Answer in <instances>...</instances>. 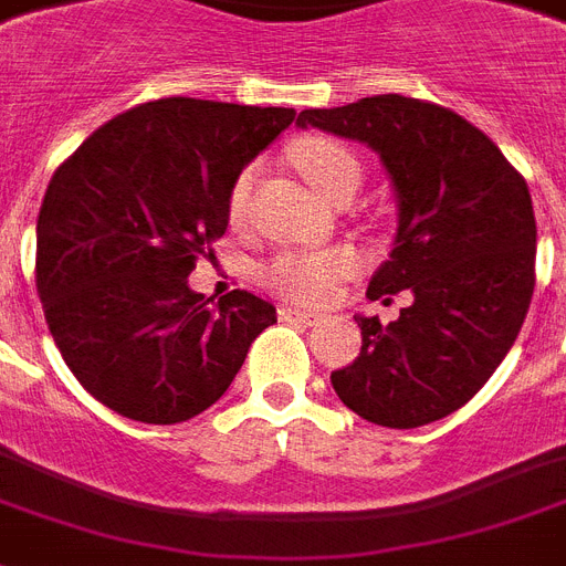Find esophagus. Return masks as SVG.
<instances>
[{"label":"esophagus","instance_id":"1","mask_svg":"<svg viewBox=\"0 0 566 566\" xmlns=\"http://www.w3.org/2000/svg\"><path fill=\"white\" fill-rule=\"evenodd\" d=\"M280 317H283V321H301V324H310V326H315L317 321H321L317 312L297 310V306H283V310H280Z\"/></svg>","mask_w":566,"mask_h":566}]
</instances>
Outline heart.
Returning a JSON list of instances; mask_svg holds the SVG:
<instances>
[{"instance_id": "obj_1", "label": "heart", "mask_w": 566, "mask_h": 566, "mask_svg": "<svg viewBox=\"0 0 566 566\" xmlns=\"http://www.w3.org/2000/svg\"><path fill=\"white\" fill-rule=\"evenodd\" d=\"M297 165L312 188L321 196H329L340 181H358V158L347 147L329 142V138H312L297 149ZM254 170H245L233 181L231 210L240 213L251 188ZM356 269V256L349 251H312V254H283L265 269V283L280 294L294 301L317 303L326 301L340 277H347Z\"/></svg>"}]
</instances>
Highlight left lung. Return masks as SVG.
<instances>
[{"instance_id":"8db88e82","label":"left lung","mask_w":566,"mask_h":566,"mask_svg":"<svg viewBox=\"0 0 566 566\" xmlns=\"http://www.w3.org/2000/svg\"><path fill=\"white\" fill-rule=\"evenodd\" d=\"M297 126L376 153L396 196V233L367 297H413L390 324L356 315L361 353L333 373L335 394L385 428L454 413L501 367L530 312L538 231L524 176L478 126L413 97L306 109Z\"/></svg>"}]
</instances>
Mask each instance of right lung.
I'll return each mask as SVG.
<instances>
[{"label":"right lung","mask_w":566,"mask_h":566,"mask_svg":"<svg viewBox=\"0 0 566 566\" xmlns=\"http://www.w3.org/2000/svg\"><path fill=\"white\" fill-rule=\"evenodd\" d=\"M294 120L283 106L165 97L112 118L51 179L36 289L69 370L126 419L176 424L231 387L277 310L188 274L231 217L240 172Z\"/></svg>","instance_id":"obj_1"}]
</instances>
